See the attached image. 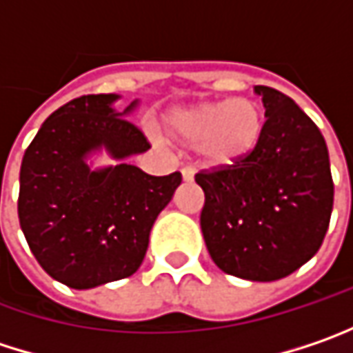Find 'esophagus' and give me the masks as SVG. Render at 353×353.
Returning <instances> with one entry per match:
<instances>
[{
    "label": "esophagus",
    "mask_w": 353,
    "mask_h": 353,
    "mask_svg": "<svg viewBox=\"0 0 353 353\" xmlns=\"http://www.w3.org/2000/svg\"><path fill=\"white\" fill-rule=\"evenodd\" d=\"M181 177H183V181H192L194 179V168H181Z\"/></svg>",
    "instance_id": "esophagus-1"
}]
</instances>
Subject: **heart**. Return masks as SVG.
I'll return each mask as SVG.
<instances>
[{
  "label": "heart",
  "instance_id": "1",
  "mask_svg": "<svg viewBox=\"0 0 353 353\" xmlns=\"http://www.w3.org/2000/svg\"><path fill=\"white\" fill-rule=\"evenodd\" d=\"M163 134L181 145H196L203 165L223 170L243 163L258 152L265 119L258 101L236 97L225 101H199L163 115ZM238 152L223 154L221 149Z\"/></svg>",
  "mask_w": 353,
  "mask_h": 353
}]
</instances>
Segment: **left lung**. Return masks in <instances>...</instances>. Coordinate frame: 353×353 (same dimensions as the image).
<instances>
[{
	"instance_id": "left-lung-1",
	"label": "left lung",
	"mask_w": 353,
	"mask_h": 353,
	"mask_svg": "<svg viewBox=\"0 0 353 353\" xmlns=\"http://www.w3.org/2000/svg\"><path fill=\"white\" fill-rule=\"evenodd\" d=\"M265 108L258 152L243 163L196 174L208 252L221 272L274 281L316 256L330 225L334 181L325 139L300 105L256 85Z\"/></svg>"
}]
</instances>
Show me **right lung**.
Masks as SVG:
<instances>
[{"label":"right lung","mask_w":353,"mask_h":353,"mask_svg":"<svg viewBox=\"0 0 353 353\" xmlns=\"http://www.w3.org/2000/svg\"><path fill=\"white\" fill-rule=\"evenodd\" d=\"M115 94L81 95L55 110L21 161L17 216L37 263L73 290L130 278L148 252L150 232L172 201L181 174L150 176L125 159L150 141ZM105 149L117 166L92 170L87 156Z\"/></svg>","instance_id":"obj_1"}]
</instances>
